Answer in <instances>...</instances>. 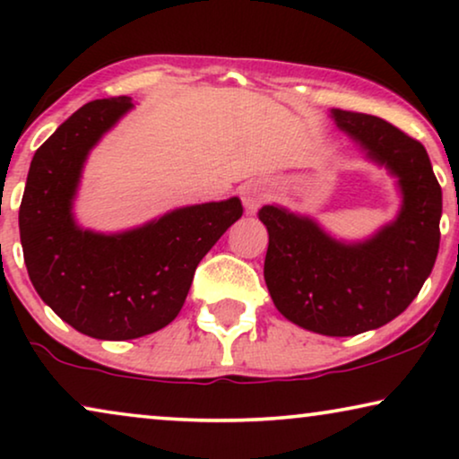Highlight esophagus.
I'll use <instances>...</instances> for the list:
<instances>
[{
	"label": "esophagus",
	"mask_w": 459,
	"mask_h": 459,
	"mask_svg": "<svg viewBox=\"0 0 459 459\" xmlns=\"http://www.w3.org/2000/svg\"><path fill=\"white\" fill-rule=\"evenodd\" d=\"M263 200H265V194H263L259 187H248V190L244 192V204H247V209L250 211L259 209Z\"/></svg>",
	"instance_id": "esophagus-1"
}]
</instances>
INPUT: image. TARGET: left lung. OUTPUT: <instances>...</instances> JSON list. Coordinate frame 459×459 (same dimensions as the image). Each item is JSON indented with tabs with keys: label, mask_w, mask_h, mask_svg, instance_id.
<instances>
[{
	"label": "left lung",
	"mask_w": 459,
	"mask_h": 459,
	"mask_svg": "<svg viewBox=\"0 0 459 459\" xmlns=\"http://www.w3.org/2000/svg\"><path fill=\"white\" fill-rule=\"evenodd\" d=\"M338 127L399 178L397 221L363 244H341L311 219L263 206L265 281L281 316L317 334L353 336L403 313L429 278L441 240V186L418 140L385 118L332 110Z\"/></svg>",
	"instance_id": "8db88e82"
}]
</instances>
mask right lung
<instances>
[{"instance_id": "1", "label": "right lung", "mask_w": 459, "mask_h": 459, "mask_svg": "<svg viewBox=\"0 0 459 459\" xmlns=\"http://www.w3.org/2000/svg\"><path fill=\"white\" fill-rule=\"evenodd\" d=\"M131 106L125 96L93 100L66 118L37 148L18 212L37 294L74 330L102 341H129L171 324L198 263L242 217V203L230 198L178 209L118 236L79 230L71 203L85 156Z\"/></svg>"}]
</instances>
